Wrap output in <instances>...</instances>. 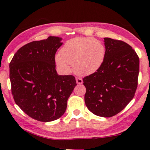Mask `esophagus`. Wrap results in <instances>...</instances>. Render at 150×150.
Returning a JSON list of instances; mask_svg holds the SVG:
<instances>
[{
	"label": "esophagus",
	"instance_id": "34e87169",
	"mask_svg": "<svg viewBox=\"0 0 150 150\" xmlns=\"http://www.w3.org/2000/svg\"><path fill=\"white\" fill-rule=\"evenodd\" d=\"M76 79V83H77V84H82L83 83V79L81 78H80V77H76L75 78Z\"/></svg>",
	"mask_w": 150,
	"mask_h": 150
}]
</instances>
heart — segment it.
Listing matches in <instances>:
<instances>
[{
    "instance_id": "obj_1",
    "label": "heart",
    "mask_w": 150,
    "mask_h": 150,
    "mask_svg": "<svg viewBox=\"0 0 150 150\" xmlns=\"http://www.w3.org/2000/svg\"><path fill=\"white\" fill-rule=\"evenodd\" d=\"M105 57V47L99 40L78 37L65 42L55 62L65 71L70 70L71 64L77 74L88 75L99 69Z\"/></svg>"
}]
</instances>
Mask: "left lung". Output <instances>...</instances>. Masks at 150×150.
I'll use <instances>...</instances> for the list:
<instances>
[{"instance_id": "left-lung-1", "label": "left lung", "mask_w": 150, "mask_h": 150, "mask_svg": "<svg viewBox=\"0 0 150 150\" xmlns=\"http://www.w3.org/2000/svg\"><path fill=\"white\" fill-rule=\"evenodd\" d=\"M105 57L96 72L83 78L85 102L94 115L111 117L132 100L138 87L139 59L130 45L105 38Z\"/></svg>"}]
</instances>
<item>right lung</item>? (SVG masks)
<instances>
[{
  "label": "right lung",
  "mask_w": 150,
  "mask_h": 150,
  "mask_svg": "<svg viewBox=\"0 0 150 150\" xmlns=\"http://www.w3.org/2000/svg\"><path fill=\"white\" fill-rule=\"evenodd\" d=\"M62 38L50 36L20 47L10 63L11 91L16 105L40 122L59 118L77 83L73 75H59L55 55Z\"/></svg>",
  "instance_id": "right-lung-1"
}]
</instances>
